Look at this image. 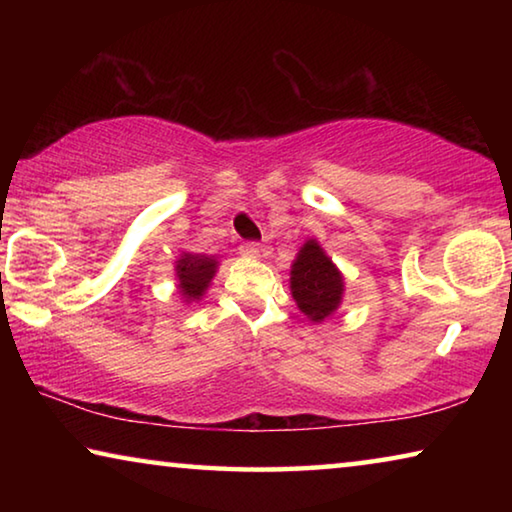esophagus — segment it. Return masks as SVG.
<instances>
[{
    "label": "esophagus",
    "mask_w": 512,
    "mask_h": 512,
    "mask_svg": "<svg viewBox=\"0 0 512 512\" xmlns=\"http://www.w3.org/2000/svg\"><path fill=\"white\" fill-rule=\"evenodd\" d=\"M241 253H244L246 257H259V253H262V246H259L257 241H246V244H241Z\"/></svg>",
    "instance_id": "34e87169"
}]
</instances>
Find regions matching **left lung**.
I'll list each match as a JSON object with an SVG mask.
<instances>
[{
  "instance_id": "1",
  "label": "left lung",
  "mask_w": 512,
  "mask_h": 512,
  "mask_svg": "<svg viewBox=\"0 0 512 512\" xmlns=\"http://www.w3.org/2000/svg\"><path fill=\"white\" fill-rule=\"evenodd\" d=\"M291 293L302 314L316 323L339 307L343 277L314 239L302 246L291 268Z\"/></svg>"
}]
</instances>
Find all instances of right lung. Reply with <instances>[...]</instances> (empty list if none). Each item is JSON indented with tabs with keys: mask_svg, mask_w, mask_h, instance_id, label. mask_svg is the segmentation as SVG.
Returning a JSON list of instances; mask_svg holds the SVG:
<instances>
[{
	"mask_svg": "<svg viewBox=\"0 0 512 512\" xmlns=\"http://www.w3.org/2000/svg\"><path fill=\"white\" fill-rule=\"evenodd\" d=\"M214 273H216L214 257L185 253L176 264L180 293H183L187 300H198L205 293L207 284H210Z\"/></svg>",
	"mask_w": 512,
	"mask_h": 512,
	"instance_id": "obj_1",
	"label": "right lung"
}]
</instances>
